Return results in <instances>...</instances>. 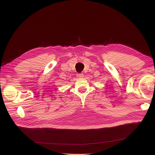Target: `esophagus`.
Instances as JSON below:
<instances>
[{
  "instance_id": "obj_1",
  "label": "esophagus",
  "mask_w": 155,
  "mask_h": 155,
  "mask_svg": "<svg viewBox=\"0 0 155 155\" xmlns=\"http://www.w3.org/2000/svg\"><path fill=\"white\" fill-rule=\"evenodd\" d=\"M77 77L78 78H83L84 77V75L82 74V73H78Z\"/></svg>"
}]
</instances>
